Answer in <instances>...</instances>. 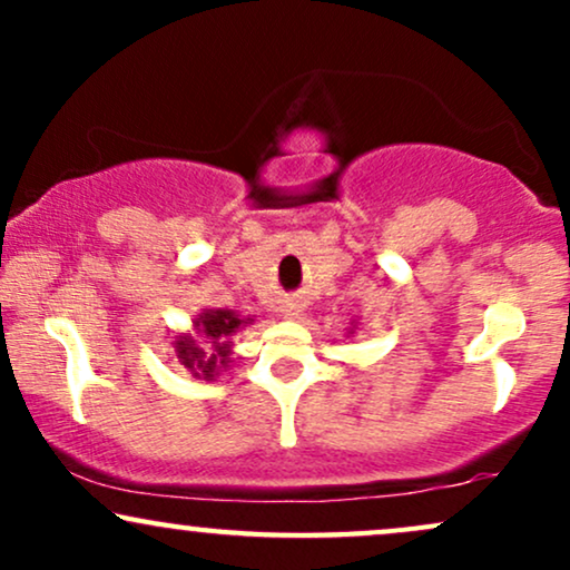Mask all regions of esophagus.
I'll return each instance as SVG.
<instances>
[{
    "instance_id": "obj_1",
    "label": "esophagus",
    "mask_w": 570,
    "mask_h": 570,
    "mask_svg": "<svg viewBox=\"0 0 570 570\" xmlns=\"http://www.w3.org/2000/svg\"><path fill=\"white\" fill-rule=\"evenodd\" d=\"M286 316H292V318H297L299 316V313H303V305H299V303H289V305H286Z\"/></svg>"
}]
</instances>
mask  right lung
Here are the masks:
<instances>
[{
	"label": "right lung",
	"mask_w": 570,
	"mask_h": 570,
	"mask_svg": "<svg viewBox=\"0 0 570 570\" xmlns=\"http://www.w3.org/2000/svg\"><path fill=\"white\" fill-rule=\"evenodd\" d=\"M246 322L248 318H240L238 313L225 311V307L206 311L200 318H195V330H198V337L206 343V348L187 335L176 340V356L193 375L212 381L230 362V337L240 326H246Z\"/></svg>",
	"instance_id": "obj_1"
}]
</instances>
